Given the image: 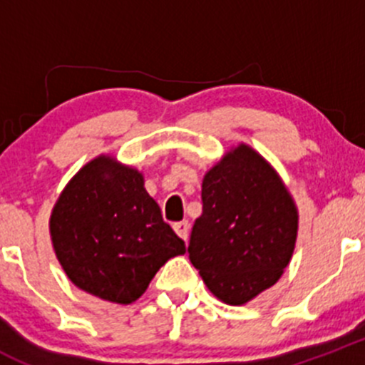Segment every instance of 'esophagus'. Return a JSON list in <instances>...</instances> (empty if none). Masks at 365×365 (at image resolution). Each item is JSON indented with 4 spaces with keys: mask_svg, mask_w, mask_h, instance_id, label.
<instances>
[{
    "mask_svg": "<svg viewBox=\"0 0 365 365\" xmlns=\"http://www.w3.org/2000/svg\"><path fill=\"white\" fill-rule=\"evenodd\" d=\"M173 230L176 231V235H178L180 238H183V240L187 242V238H189V222H187V220L175 222L173 224Z\"/></svg>",
    "mask_w": 365,
    "mask_h": 365,
    "instance_id": "1",
    "label": "esophagus"
}]
</instances>
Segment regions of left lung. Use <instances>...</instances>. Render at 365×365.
Wrapping results in <instances>:
<instances>
[{
    "label": "left lung",
    "instance_id": "left-lung-1",
    "mask_svg": "<svg viewBox=\"0 0 365 365\" xmlns=\"http://www.w3.org/2000/svg\"><path fill=\"white\" fill-rule=\"evenodd\" d=\"M203 213L190 233V263L227 305H244L274 286L292 261L298 210L288 187L245 143L206 171Z\"/></svg>",
    "mask_w": 365,
    "mask_h": 365
}]
</instances>
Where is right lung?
<instances>
[{"label": "right lung", "instance_id": "add662e5", "mask_svg": "<svg viewBox=\"0 0 365 365\" xmlns=\"http://www.w3.org/2000/svg\"><path fill=\"white\" fill-rule=\"evenodd\" d=\"M49 233L70 281L121 305L138 300L165 261L185 254L143 173L111 155L95 157L72 176L51 212Z\"/></svg>", "mask_w": 365, "mask_h": 365}]
</instances>
